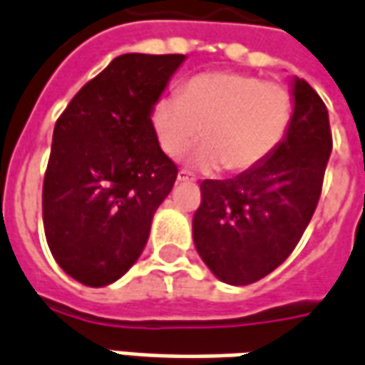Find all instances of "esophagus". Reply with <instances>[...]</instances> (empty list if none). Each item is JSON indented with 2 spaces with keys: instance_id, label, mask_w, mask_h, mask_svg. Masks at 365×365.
Listing matches in <instances>:
<instances>
[{
  "instance_id": "esophagus-1",
  "label": "esophagus",
  "mask_w": 365,
  "mask_h": 365,
  "mask_svg": "<svg viewBox=\"0 0 365 365\" xmlns=\"http://www.w3.org/2000/svg\"><path fill=\"white\" fill-rule=\"evenodd\" d=\"M177 180L178 182H195V177H192V175H188L187 170H180V173H178Z\"/></svg>"
}]
</instances>
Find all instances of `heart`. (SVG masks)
<instances>
[{
  "label": "heart",
  "instance_id": "heart-1",
  "mask_svg": "<svg viewBox=\"0 0 365 365\" xmlns=\"http://www.w3.org/2000/svg\"><path fill=\"white\" fill-rule=\"evenodd\" d=\"M292 95L280 83L245 73H202L182 93H167L153 107V125L168 157H180L202 135L192 165H225L242 173L262 165L282 145L292 123Z\"/></svg>",
  "mask_w": 365,
  "mask_h": 365
}]
</instances>
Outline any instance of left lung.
I'll use <instances>...</instances> for the list:
<instances>
[{
    "instance_id": "left-lung-1",
    "label": "left lung",
    "mask_w": 365,
    "mask_h": 365,
    "mask_svg": "<svg viewBox=\"0 0 365 365\" xmlns=\"http://www.w3.org/2000/svg\"><path fill=\"white\" fill-rule=\"evenodd\" d=\"M292 95L288 135L262 165L200 182L195 246L210 272L232 286L260 280L292 255L320 200L331 153L328 109L304 79H294Z\"/></svg>"
}]
</instances>
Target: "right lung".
<instances>
[{"instance_id":"obj_1","label":"right lung","mask_w":365,"mask_h":365,"mask_svg":"<svg viewBox=\"0 0 365 365\" xmlns=\"http://www.w3.org/2000/svg\"><path fill=\"white\" fill-rule=\"evenodd\" d=\"M185 59L119 55L55 123L43 178L45 238L77 282L101 288L119 280L149 240L178 173L158 147L150 115Z\"/></svg>"}]
</instances>
